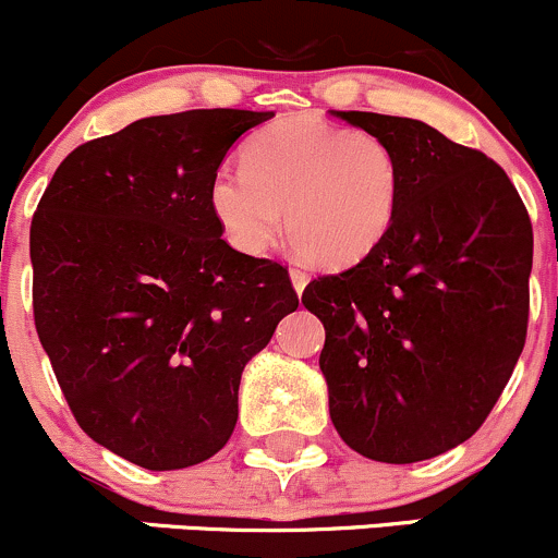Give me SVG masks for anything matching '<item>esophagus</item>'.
I'll return each mask as SVG.
<instances>
[{"instance_id": "1", "label": "esophagus", "mask_w": 558, "mask_h": 558, "mask_svg": "<svg viewBox=\"0 0 558 558\" xmlns=\"http://www.w3.org/2000/svg\"><path fill=\"white\" fill-rule=\"evenodd\" d=\"M290 279H292V287H295L298 295H303L305 284H308V274H305L303 268H290Z\"/></svg>"}]
</instances>
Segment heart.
Returning a JSON list of instances; mask_svg holds the SVG:
<instances>
[{
  "instance_id": "heart-1",
  "label": "heart",
  "mask_w": 558,
  "mask_h": 558,
  "mask_svg": "<svg viewBox=\"0 0 558 558\" xmlns=\"http://www.w3.org/2000/svg\"><path fill=\"white\" fill-rule=\"evenodd\" d=\"M404 183L399 154L380 137L290 117L250 137L244 167L215 172L209 209L239 253H266L284 218L305 260L345 268L388 236Z\"/></svg>"
}]
</instances>
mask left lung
<instances>
[{
	"label": "left lung",
	"instance_id": "obj_1",
	"mask_svg": "<svg viewBox=\"0 0 558 558\" xmlns=\"http://www.w3.org/2000/svg\"><path fill=\"white\" fill-rule=\"evenodd\" d=\"M404 165L388 236L356 266L311 281L325 325L329 417L377 463H417L487 421L519 362L530 316L532 223L500 165L430 124L335 111Z\"/></svg>",
	"mask_w": 558,
	"mask_h": 558
}]
</instances>
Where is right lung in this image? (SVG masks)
<instances>
[{
    "mask_svg": "<svg viewBox=\"0 0 558 558\" xmlns=\"http://www.w3.org/2000/svg\"><path fill=\"white\" fill-rule=\"evenodd\" d=\"M271 117L137 119L74 148L34 213L41 349L82 430L141 469L223 449L244 364L298 308L287 268L229 247L209 209L229 148Z\"/></svg>",
    "mask_w": 558,
    "mask_h": 558,
    "instance_id": "obj_1",
    "label": "right lung"
}]
</instances>
